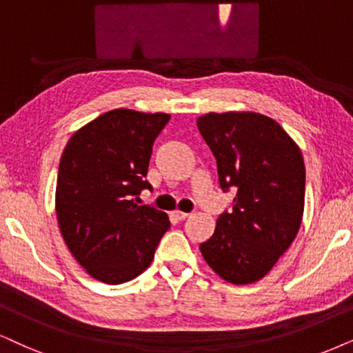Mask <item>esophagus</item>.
Here are the masks:
<instances>
[{
	"label": "esophagus",
	"instance_id": "1",
	"mask_svg": "<svg viewBox=\"0 0 353 353\" xmlns=\"http://www.w3.org/2000/svg\"><path fill=\"white\" fill-rule=\"evenodd\" d=\"M172 215L176 216V220L182 221V220H185L187 216H189V213H185V212H181V210H174V212H172Z\"/></svg>",
	"mask_w": 353,
	"mask_h": 353
}]
</instances>
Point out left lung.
I'll use <instances>...</instances> for the list:
<instances>
[{"label": "left lung", "instance_id": "left-lung-1", "mask_svg": "<svg viewBox=\"0 0 353 353\" xmlns=\"http://www.w3.org/2000/svg\"><path fill=\"white\" fill-rule=\"evenodd\" d=\"M216 159L233 208L221 213L212 238L200 244L210 269L233 285L269 274L300 231L305 210V161L279 122L257 112H210L197 119Z\"/></svg>", "mask_w": 353, "mask_h": 353}]
</instances>
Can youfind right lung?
<instances>
[{
  "instance_id": "add662e5",
  "label": "right lung",
  "mask_w": 353,
  "mask_h": 353,
  "mask_svg": "<svg viewBox=\"0 0 353 353\" xmlns=\"http://www.w3.org/2000/svg\"><path fill=\"white\" fill-rule=\"evenodd\" d=\"M171 115L114 109L71 135L60 159L55 212L60 233L92 279L119 285L146 270L171 226L138 205L153 143Z\"/></svg>"
}]
</instances>
